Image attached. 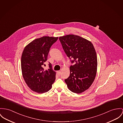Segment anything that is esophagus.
I'll use <instances>...</instances> for the list:
<instances>
[{
  "label": "esophagus",
  "mask_w": 123,
  "mask_h": 123,
  "mask_svg": "<svg viewBox=\"0 0 123 123\" xmlns=\"http://www.w3.org/2000/svg\"><path fill=\"white\" fill-rule=\"evenodd\" d=\"M57 74H58V75H60V74H61V72L60 71H57Z\"/></svg>",
  "instance_id": "esophagus-1"
}]
</instances>
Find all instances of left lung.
Instances as JSON below:
<instances>
[{
  "label": "left lung",
  "instance_id": "1",
  "mask_svg": "<svg viewBox=\"0 0 123 123\" xmlns=\"http://www.w3.org/2000/svg\"><path fill=\"white\" fill-rule=\"evenodd\" d=\"M59 39L67 56L74 64L70 67V74L65 81L70 91L81 93L92 85L96 74L97 59L94 47L91 42L74 35Z\"/></svg>",
  "mask_w": 123,
  "mask_h": 123
}]
</instances>
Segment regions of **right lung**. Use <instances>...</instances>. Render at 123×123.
I'll list each match as a JSON object with an SVG mask.
<instances>
[{
  "mask_svg": "<svg viewBox=\"0 0 123 123\" xmlns=\"http://www.w3.org/2000/svg\"><path fill=\"white\" fill-rule=\"evenodd\" d=\"M58 37H43L36 39L23 50L21 58V67L24 80L28 87L38 93L49 91L56 79V72L49 62V69L43 66L47 60L50 48Z\"/></svg>",
  "mask_w": 123,
  "mask_h": 123,
  "instance_id": "obj_1",
  "label": "right lung"
}]
</instances>
